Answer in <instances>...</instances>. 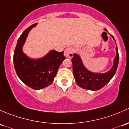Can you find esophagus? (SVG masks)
<instances>
[{
  "instance_id": "34e87169",
  "label": "esophagus",
  "mask_w": 129,
  "mask_h": 129,
  "mask_svg": "<svg viewBox=\"0 0 129 129\" xmlns=\"http://www.w3.org/2000/svg\"><path fill=\"white\" fill-rule=\"evenodd\" d=\"M74 48L71 46H69V47L66 48L64 50V55L66 58H71L73 56V53H74Z\"/></svg>"
}]
</instances>
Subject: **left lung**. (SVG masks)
Instances as JSON below:
<instances>
[{"instance_id": "8db88e82", "label": "left lung", "mask_w": 129, "mask_h": 129, "mask_svg": "<svg viewBox=\"0 0 129 129\" xmlns=\"http://www.w3.org/2000/svg\"><path fill=\"white\" fill-rule=\"evenodd\" d=\"M104 30L107 31L106 28ZM111 36L115 40L113 36ZM116 52L117 55L114 59L113 66L111 70L104 74L94 73L89 71L83 65L80 57L76 54H74L71 61L73 71L77 84L82 88L92 91H97L104 87L113 78L117 68L119 56L117 45Z\"/></svg>"}]
</instances>
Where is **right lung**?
<instances>
[{"instance_id": "add662e5", "label": "right lung", "mask_w": 129, "mask_h": 129, "mask_svg": "<svg viewBox=\"0 0 129 129\" xmlns=\"http://www.w3.org/2000/svg\"><path fill=\"white\" fill-rule=\"evenodd\" d=\"M37 23L26 29L20 37L14 53V64L17 76L24 84L35 90L47 87L53 83L58 68L66 59L63 51L52 50L39 59H31L22 51V46L28 34Z\"/></svg>"}]
</instances>
